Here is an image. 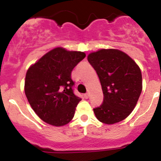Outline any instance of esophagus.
Segmentation results:
<instances>
[{
  "label": "esophagus",
  "instance_id": "obj_1",
  "mask_svg": "<svg viewBox=\"0 0 161 161\" xmlns=\"http://www.w3.org/2000/svg\"><path fill=\"white\" fill-rule=\"evenodd\" d=\"M89 94L88 93H86L84 94V97H85V99H88V98H89Z\"/></svg>",
  "mask_w": 161,
  "mask_h": 161
}]
</instances>
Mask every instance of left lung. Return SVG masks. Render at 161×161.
Here are the masks:
<instances>
[{
    "label": "left lung",
    "instance_id": "left-lung-1",
    "mask_svg": "<svg viewBox=\"0 0 161 161\" xmlns=\"http://www.w3.org/2000/svg\"><path fill=\"white\" fill-rule=\"evenodd\" d=\"M103 91V102L93 109L98 120L114 124L126 119L142 92L139 67L129 55L117 49H102L88 55Z\"/></svg>",
    "mask_w": 161,
    "mask_h": 161
}]
</instances>
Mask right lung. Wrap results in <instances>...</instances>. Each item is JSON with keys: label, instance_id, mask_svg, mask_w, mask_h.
<instances>
[{"label": "right lung", "instance_id": "add662e5", "mask_svg": "<svg viewBox=\"0 0 161 161\" xmlns=\"http://www.w3.org/2000/svg\"><path fill=\"white\" fill-rule=\"evenodd\" d=\"M85 57L84 52L56 47L27 70L25 96L34 111L45 123L61 126L73 119L81 99L74 94L71 73Z\"/></svg>", "mask_w": 161, "mask_h": 161}]
</instances>
